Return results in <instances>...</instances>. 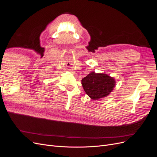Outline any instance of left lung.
I'll use <instances>...</instances> for the list:
<instances>
[{"label":"left lung","mask_w":157,"mask_h":157,"mask_svg":"<svg viewBox=\"0 0 157 157\" xmlns=\"http://www.w3.org/2000/svg\"><path fill=\"white\" fill-rule=\"evenodd\" d=\"M82 85L85 92L94 100L105 98L115 88V80L105 73L92 72L82 79Z\"/></svg>","instance_id":"8db88e82"}]
</instances>
